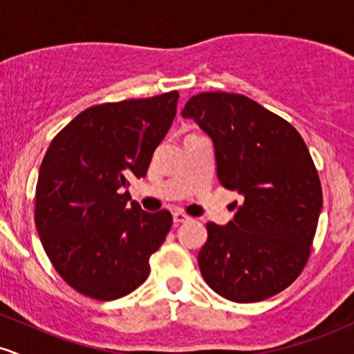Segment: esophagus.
<instances>
[{
    "mask_svg": "<svg viewBox=\"0 0 354 354\" xmlns=\"http://www.w3.org/2000/svg\"><path fill=\"white\" fill-rule=\"evenodd\" d=\"M173 219H174V223H185V221H189L191 218L186 213H183V211H174Z\"/></svg>",
    "mask_w": 354,
    "mask_h": 354,
    "instance_id": "1",
    "label": "esophagus"
}]
</instances>
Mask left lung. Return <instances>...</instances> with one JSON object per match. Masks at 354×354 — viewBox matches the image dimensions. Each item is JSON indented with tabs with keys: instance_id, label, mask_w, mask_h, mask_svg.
<instances>
[{
	"instance_id": "left-lung-1",
	"label": "left lung",
	"mask_w": 354,
	"mask_h": 354,
	"mask_svg": "<svg viewBox=\"0 0 354 354\" xmlns=\"http://www.w3.org/2000/svg\"><path fill=\"white\" fill-rule=\"evenodd\" d=\"M181 116L211 136L219 181L243 194L233 221L206 225L203 278L236 303L278 295L306 266L323 206L306 143L286 120L238 93H200Z\"/></svg>"
}]
</instances>
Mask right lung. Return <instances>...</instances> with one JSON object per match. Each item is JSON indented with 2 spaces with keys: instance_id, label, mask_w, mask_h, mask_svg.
Instances as JSON below:
<instances>
[{
  "instance_id": "add662e5",
  "label": "right lung",
  "mask_w": 354,
  "mask_h": 354,
  "mask_svg": "<svg viewBox=\"0 0 354 354\" xmlns=\"http://www.w3.org/2000/svg\"><path fill=\"white\" fill-rule=\"evenodd\" d=\"M180 93L103 103L81 111L53 138L36 183L35 223L51 265L73 290L123 298L146 281L149 256L173 225L168 209L129 205L171 126Z\"/></svg>"
}]
</instances>
